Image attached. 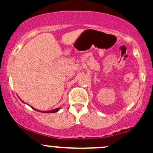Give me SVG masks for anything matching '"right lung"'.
<instances>
[{
    "instance_id": "1",
    "label": "right lung",
    "mask_w": 153,
    "mask_h": 153,
    "mask_svg": "<svg viewBox=\"0 0 153 153\" xmlns=\"http://www.w3.org/2000/svg\"><path fill=\"white\" fill-rule=\"evenodd\" d=\"M19 99H20V98H19ZM20 100H21V101H22L23 103H24V101H23L22 99H20ZM31 108H33V109H34V110L37 111L42 112V113H55V112H57L59 109H60V108H55V109H53V110H51V111H39V110H37V109H36V108H34V107H32V106H31Z\"/></svg>"
}]
</instances>
